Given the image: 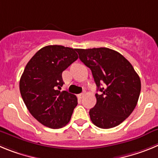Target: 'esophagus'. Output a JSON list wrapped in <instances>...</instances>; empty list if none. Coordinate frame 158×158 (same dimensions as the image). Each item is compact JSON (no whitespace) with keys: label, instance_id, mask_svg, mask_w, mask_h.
Instances as JSON below:
<instances>
[{"label":"esophagus","instance_id":"esophagus-1","mask_svg":"<svg viewBox=\"0 0 158 158\" xmlns=\"http://www.w3.org/2000/svg\"><path fill=\"white\" fill-rule=\"evenodd\" d=\"M84 96H85V93H81V94L77 95V97L79 99H82L84 97Z\"/></svg>","mask_w":158,"mask_h":158}]
</instances>
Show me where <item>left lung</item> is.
<instances>
[{"mask_svg":"<svg viewBox=\"0 0 158 158\" xmlns=\"http://www.w3.org/2000/svg\"><path fill=\"white\" fill-rule=\"evenodd\" d=\"M79 58L91 69L97 86L96 104L89 110L96 127L109 129L123 122L135 108L141 81L132 65L117 51L106 47L76 49Z\"/></svg>","mask_w":158,"mask_h":158,"instance_id":"1","label":"left lung"}]
</instances>
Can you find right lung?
<instances>
[{"label":"right lung","mask_w":158,"mask_h":158,"mask_svg":"<svg viewBox=\"0 0 158 158\" xmlns=\"http://www.w3.org/2000/svg\"><path fill=\"white\" fill-rule=\"evenodd\" d=\"M76 49L50 45L32 57L19 81V91L31 115L52 129L63 127L77 105L75 95L61 91L62 73L78 58Z\"/></svg>","instance_id":"1"}]
</instances>
